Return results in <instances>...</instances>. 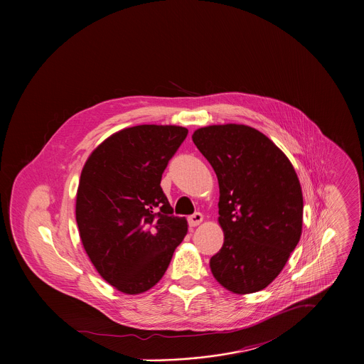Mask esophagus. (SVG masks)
I'll use <instances>...</instances> for the list:
<instances>
[{
    "mask_svg": "<svg viewBox=\"0 0 364 364\" xmlns=\"http://www.w3.org/2000/svg\"><path fill=\"white\" fill-rule=\"evenodd\" d=\"M188 221H189V225H191V227H198L199 224L203 223V214H202V213H195V214H192V215L188 218Z\"/></svg>",
    "mask_w": 364,
    "mask_h": 364,
    "instance_id": "34e87169",
    "label": "esophagus"
}]
</instances>
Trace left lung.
<instances>
[{
  "mask_svg": "<svg viewBox=\"0 0 364 364\" xmlns=\"http://www.w3.org/2000/svg\"><path fill=\"white\" fill-rule=\"evenodd\" d=\"M192 140L220 188L221 250L210 259L214 279L235 294L267 287L283 270L303 230V192L286 154L259 130L213 124Z\"/></svg>",
  "mask_w": 364,
  "mask_h": 364,
  "instance_id": "obj_1",
  "label": "left lung"
}]
</instances>
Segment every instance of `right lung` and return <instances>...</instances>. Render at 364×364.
Masks as SVG:
<instances>
[{
	"label": "right lung",
	"instance_id": "right-lung-1",
	"mask_svg": "<svg viewBox=\"0 0 364 364\" xmlns=\"http://www.w3.org/2000/svg\"><path fill=\"white\" fill-rule=\"evenodd\" d=\"M188 136L172 124H140L113 133L84 164L75 199L80 238L97 272L124 294L161 280L188 232L159 183Z\"/></svg>",
	"mask_w": 364,
	"mask_h": 364
}]
</instances>
